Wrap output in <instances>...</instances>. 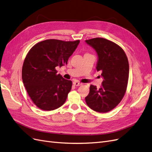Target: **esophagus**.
I'll return each instance as SVG.
<instances>
[{"label": "esophagus", "mask_w": 152, "mask_h": 152, "mask_svg": "<svg viewBox=\"0 0 152 152\" xmlns=\"http://www.w3.org/2000/svg\"><path fill=\"white\" fill-rule=\"evenodd\" d=\"M73 85H74L75 86H80V85H82V83H80V82H78V81H74L73 82Z\"/></svg>", "instance_id": "obj_1"}]
</instances>
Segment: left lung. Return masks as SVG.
<instances>
[{
    "label": "left lung",
    "mask_w": 152,
    "mask_h": 152,
    "mask_svg": "<svg viewBox=\"0 0 152 152\" xmlns=\"http://www.w3.org/2000/svg\"><path fill=\"white\" fill-rule=\"evenodd\" d=\"M96 51V69L104 79L100 88L91 85L85 101L90 109L98 112H107L114 109L123 98L129 77V62L122 48L103 38L85 40Z\"/></svg>",
    "instance_id": "8db88e82"
}]
</instances>
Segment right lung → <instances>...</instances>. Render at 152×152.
I'll list each match as a JSON object with an SVG mask.
<instances>
[{"label": "right lung", "instance_id": "add662e5", "mask_svg": "<svg viewBox=\"0 0 152 152\" xmlns=\"http://www.w3.org/2000/svg\"><path fill=\"white\" fill-rule=\"evenodd\" d=\"M79 43L80 40L50 39L37 43L28 53L22 79L29 96L39 109L53 110L64 104L72 81L57 75L56 67L67 64Z\"/></svg>", "mask_w": 152, "mask_h": 152}]
</instances>
